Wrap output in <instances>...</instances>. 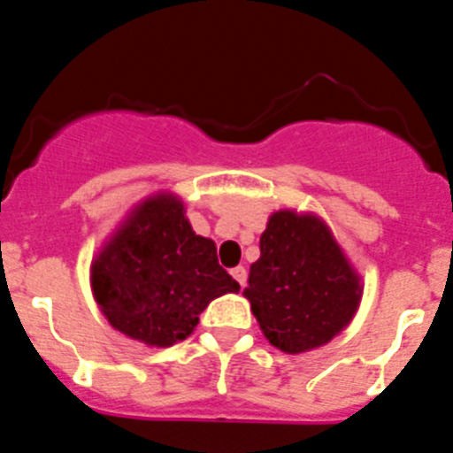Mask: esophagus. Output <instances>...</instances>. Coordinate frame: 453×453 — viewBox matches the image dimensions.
Listing matches in <instances>:
<instances>
[{
  "label": "esophagus",
  "mask_w": 453,
  "mask_h": 453,
  "mask_svg": "<svg viewBox=\"0 0 453 453\" xmlns=\"http://www.w3.org/2000/svg\"><path fill=\"white\" fill-rule=\"evenodd\" d=\"M231 276H234V279L240 283V286H245V283H247V270L242 265L234 267V270H231Z\"/></svg>",
  "instance_id": "obj_1"
}]
</instances>
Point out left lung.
<instances>
[{"mask_svg": "<svg viewBox=\"0 0 453 453\" xmlns=\"http://www.w3.org/2000/svg\"><path fill=\"white\" fill-rule=\"evenodd\" d=\"M361 295V279L322 219L295 211L267 219L245 297L276 349L326 345L351 322Z\"/></svg>", "mask_w": 453, "mask_h": 453, "instance_id": "obj_1", "label": "left lung"}]
</instances>
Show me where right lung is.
<instances>
[{"label": "right lung", "instance_id": "1", "mask_svg": "<svg viewBox=\"0 0 453 453\" xmlns=\"http://www.w3.org/2000/svg\"><path fill=\"white\" fill-rule=\"evenodd\" d=\"M90 281L111 326L150 347L186 340L208 303L240 290L213 240L192 231L167 192L131 211L92 261Z\"/></svg>", "mask_w": 453, "mask_h": 453}]
</instances>
